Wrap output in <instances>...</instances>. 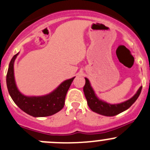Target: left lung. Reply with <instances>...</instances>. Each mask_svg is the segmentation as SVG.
I'll return each instance as SVG.
<instances>
[{
    "label": "left lung",
    "instance_id": "left-lung-1",
    "mask_svg": "<svg viewBox=\"0 0 150 150\" xmlns=\"http://www.w3.org/2000/svg\"><path fill=\"white\" fill-rule=\"evenodd\" d=\"M85 80L86 83L83 87V91L88 107L92 111L106 117H114L127 110L139 97L142 88V86H141L136 94L126 101L117 104H110L104 100H100L94 92L88 78H85Z\"/></svg>",
    "mask_w": 150,
    "mask_h": 150
}]
</instances>
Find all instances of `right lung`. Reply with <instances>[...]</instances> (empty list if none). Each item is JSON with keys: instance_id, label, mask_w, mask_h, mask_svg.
Wrapping results in <instances>:
<instances>
[{"instance_id": "right-lung-1", "label": "right lung", "mask_w": 150, "mask_h": 150, "mask_svg": "<svg viewBox=\"0 0 150 150\" xmlns=\"http://www.w3.org/2000/svg\"><path fill=\"white\" fill-rule=\"evenodd\" d=\"M19 53L13 56L8 65L6 85L8 93L16 105L33 117H44L53 115L60 111L64 105L68 89L75 77L63 81L56 89L42 96H26L19 91L14 79V64Z\"/></svg>"}]
</instances>
